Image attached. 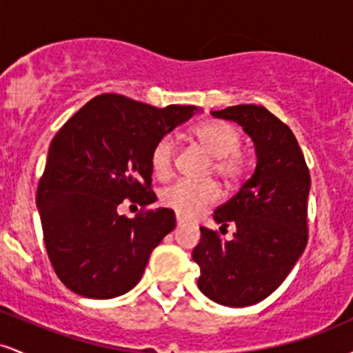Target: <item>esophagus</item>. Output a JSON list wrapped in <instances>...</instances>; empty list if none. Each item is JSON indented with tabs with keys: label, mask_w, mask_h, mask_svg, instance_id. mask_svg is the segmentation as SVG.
<instances>
[{
	"label": "esophagus",
	"mask_w": 353,
	"mask_h": 353,
	"mask_svg": "<svg viewBox=\"0 0 353 353\" xmlns=\"http://www.w3.org/2000/svg\"><path fill=\"white\" fill-rule=\"evenodd\" d=\"M176 222H177V225H181V224H184V219H182L181 216H176Z\"/></svg>",
	"instance_id": "esophagus-1"
}]
</instances>
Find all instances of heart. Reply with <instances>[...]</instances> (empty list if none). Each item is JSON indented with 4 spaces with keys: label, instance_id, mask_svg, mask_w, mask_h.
I'll use <instances>...</instances> for the list:
<instances>
[{
    "label": "heart",
    "instance_id": "b5f03b06",
    "mask_svg": "<svg viewBox=\"0 0 353 353\" xmlns=\"http://www.w3.org/2000/svg\"><path fill=\"white\" fill-rule=\"evenodd\" d=\"M192 136L209 156H212V171L224 184L232 185L244 176L245 157L239 151L241 137L232 125L222 121H208L192 129ZM176 144L171 136H164L154 144L149 156L152 174L157 179L165 181L171 177L174 168ZM221 197V190L212 181L174 182L161 192V202L181 217L199 216L205 209L214 205Z\"/></svg>",
    "mask_w": 353,
    "mask_h": 353
}]
</instances>
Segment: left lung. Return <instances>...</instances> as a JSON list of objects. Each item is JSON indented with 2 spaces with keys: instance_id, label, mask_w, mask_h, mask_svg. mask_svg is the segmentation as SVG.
<instances>
[{
  "instance_id": "1",
  "label": "left lung",
  "mask_w": 353,
  "mask_h": 353,
  "mask_svg": "<svg viewBox=\"0 0 353 353\" xmlns=\"http://www.w3.org/2000/svg\"><path fill=\"white\" fill-rule=\"evenodd\" d=\"M212 116L242 125L257 164L236 196L214 210L222 228L236 225L234 237L201 228L192 250L197 287L221 305L247 307L269 297L305 249L310 174L294 132L264 106L239 104Z\"/></svg>"
}]
</instances>
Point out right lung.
Masks as SVG:
<instances>
[{"instance_id":"right-lung-1","label":"right lung","mask_w":353,"mask_h":353,"mask_svg":"<svg viewBox=\"0 0 353 353\" xmlns=\"http://www.w3.org/2000/svg\"><path fill=\"white\" fill-rule=\"evenodd\" d=\"M197 111L101 94L51 141L36 205L52 269L72 292L112 299L141 281L149 255L176 228L174 210L129 219L117 214V205L124 199L154 202L151 149Z\"/></svg>"}]
</instances>
